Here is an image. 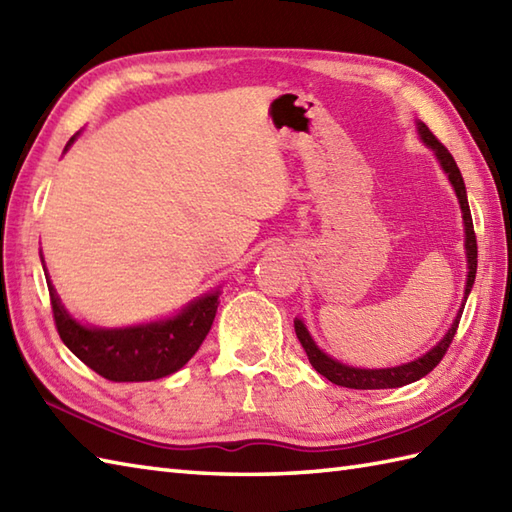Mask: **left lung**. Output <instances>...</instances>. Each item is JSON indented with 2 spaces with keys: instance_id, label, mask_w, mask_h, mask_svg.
<instances>
[{
  "instance_id": "8db88e82",
  "label": "left lung",
  "mask_w": 512,
  "mask_h": 512,
  "mask_svg": "<svg viewBox=\"0 0 512 512\" xmlns=\"http://www.w3.org/2000/svg\"><path fill=\"white\" fill-rule=\"evenodd\" d=\"M416 127H418V134H420L422 143L427 145L433 151V154H436L442 171L449 176V182H451L455 195H458V202H460V209H462L466 268H469V273H466V288H464L462 308L458 310V317L453 319L447 334H444L440 343L433 345L427 354H422L420 358H416V361H411V363H402V365H396V367H383V369H363V367H352V365H345L341 361H336V358H332V356L325 354L323 350H319V345L314 343V339L306 328V323H303L301 319H295L297 339L303 345V350H306L312 367L334 385L350 387V389H391V387H402V385L416 383V380H420L422 376H427L431 369L442 361V356L447 354L449 345H451L453 336H455V330H458L464 303H466V299H469L471 288L475 284L477 239H475V231H473V217H471V209H469V200H466V187H464L462 173H460L458 165H455L453 156L449 154V149L444 147L440 140L431 134V129L420 121L416 123Z\"/></svg>"
}]
</instances>
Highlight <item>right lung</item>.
<instances>
[{
    "label": "right lung",
    "instance_id": "right-lung-1",
    "mask_svg": "<svg viewBox=\"0 0 512 512\" xmlns=\"http://www.w3.org/2000/svg\"><path fill=\"white\" fill-rule=\"evenodd\" d=\"M76 136L70 138L63 151L70 149ZM46 281L61 341L96 374L114 383H143L178 372L200 350L220 303L217 301L220 290H211L187 303L169 319L129 325V328H96L76 321L65 310L48 275Z\"/></svg>",
    "mask_w": 512,
    "mask_h": 512
}]
</instances>
